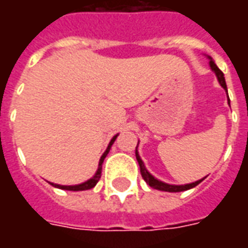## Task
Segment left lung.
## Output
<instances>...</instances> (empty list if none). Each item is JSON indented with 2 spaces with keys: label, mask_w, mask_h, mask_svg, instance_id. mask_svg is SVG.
I'll use <instances>...</instances> for the list:
<instances>
[{
  "label": "left lung",
  "mask_w": 248,
  "mask_h": 248,
  "mask_svg": "<svg viewBox=\"0 0 248 248\" xmlns=\"http://www.w3.org/2000/svg\"><path fill=\"white\" fill-rule=\"evenodd\" d=\"M208 60H210V67H211V70L215 73V76H217V78H218L219 83H220V86L223 87L224 90H227V86H226V81H224V76L222 71L219 70V67L217 65H215V62L213 61V58L211 57H208ZM230 101V99H229ZM138 147V146H137ZM135 156H137V161H138V163H140V175H142V178L145 179L146 183L149 185L150 187H153V188H155V190H161V191H167V192H179V191H185V190H190V188H192V187H195L197 185H199V183L202 182L203 179H201V181H197V182H192V183H188V185H169V183H165L162 182V181H159V179H156V178H154L153 175H151L150 172L147 171V169L145 167V165H143V162H142V159H140V154H138V150L135 149Z\"/></svg>",
  "instance_id": "left-lung-1"
}]
</instances>
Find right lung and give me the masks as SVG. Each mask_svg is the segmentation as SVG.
Here are the masks:
<instances>
[{"label":"right lung","mask_w":248,"mask_h":248,"mask_svg":"<svg viewBox=\"0 0 248 248\" xmlns=\"http://www.w3.org/2000/svg\"><path fill=\"white\" fill-rule=\"evenodd\" d=\"M117 137H118V134L114 135L113 140H110V143H108V149H106V151L103 153L102 156H101V159H99V163H98V170L97 172L94 174V177L90 178L89 181H86V182L81 183V185H74V186H61V185H56V183H50V185H53L54 187H58V188H62V190H70V191H83V190H90V188H93V187L95 186L98 183V181H99V178H101V172H102V163H103V159L106 158V155L108 154V151H110V149H111V145L114 143V140H117Z\"/></svg>","instance_id":"obj_1"}]
</instances>
